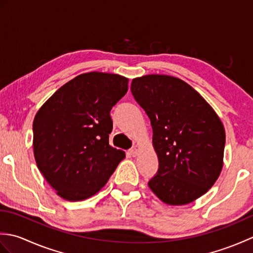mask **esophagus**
Wrapping results in <instances>:
<instances>
[{"label":"esophagus","mask_w":253,"mask_h":253,"mask_svg":"<svg viewBox=\"0 0 253 253\" xmlns=\"http://www.w3.org/2000/svg\"><path fill=\"white\" fill-rule=\"evenodd\" d=\"M129 154L131 155V157H137L138 155V149L137 148H132L129 150Z\"/></svg>","instance_id":"esophagus-1"}]
</instances>
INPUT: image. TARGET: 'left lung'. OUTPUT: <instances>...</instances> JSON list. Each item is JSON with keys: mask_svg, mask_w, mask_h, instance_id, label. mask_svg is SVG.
<instances>
[{"mask_svg": "<svg viewBox=\"0 0 253 253\" xmlns=\"http://www.w3.org/2000/svg\"><path fill=\"white\" fill-rule=\"evenodd\" d=\"M131 93L151 122L159 169L148 185L170 206L204 195L223 168L224 126L191 85L166 75H147L131 83Z\"/></svg>", "mask_w": 253, "mask_h": 253, "instance_id": "1", "label": "left lung"}]
</instances>
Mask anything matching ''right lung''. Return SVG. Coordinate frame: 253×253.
Returning <instances> with one entry per match:
<instances>
[{
	"label": "right lung",
	"mask_w": 253,
	"mask_h": 253,
	"mask_svg": "<svg viewBox=\"0 0 253 253\" xmlns=\"http://www.w3.org/2000/svg\"><path fill=\"white\" fill-rule=\"evenodd\" d=\"M128 90L115 74L87 73L55 91L34 121L38 169L57 195L80 201L95 195L114 173L125 152L112 148V107Z\"/></svg>",
	"instance_id": "right-lung-1"
}]
</instances>
